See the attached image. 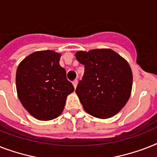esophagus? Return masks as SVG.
<instances>
[{
  "label": "esophagus",
  "mask_w": 157,
  "mask_h": 157,
  "mask_svg": "<svg viewBox=\"0 0 157 157\" xmlns=\"http://www.w3.org/2000/svg\"><path fill=\"white\" fill-rule=\"evenodd\" d=\"M77 84H78V81H77V80H75V81L72 82V85H73V86H74L75 89H76V86H77Z\"/></svg>",
  "instance_id": "esophagus-1"
}]
</instances>
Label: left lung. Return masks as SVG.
<instances>
[{
	"label": "left lung",
	"mask_w": 157,
	"mask_h": 157,
	"mask_svg": "<svg viewBox=\"0 0 157 157\" xmlns=\"http://www.w3.org/2000/svg\"><path fill=\"white\" fill-rule=\"evenodd\" d=\"M76 58L85 65L76 93L85 111L101 119L118 114L132 94L133 76L127 61L109 48L79 51Z\"/></svg>",
	"instance_id": "left-lung-1"
}]
</instances>
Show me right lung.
<instances>
[{"instance_id":"right-lung-1","label":"right lung","mask_w":157,"mask_h":157,"mask_svg":"<svg viewBox=\"0 0 157 157\" xmlns=\"http://www.w3.org/2000/svg\"><path fill=\"white\" fill-rule=\"evenodd\" d=\"M61 54L39 51L25 57L16 72V88L21 103L34 118L48 121L63 112L68 94L74 87L59 65Z\"/></svg>"}]
</instances>
